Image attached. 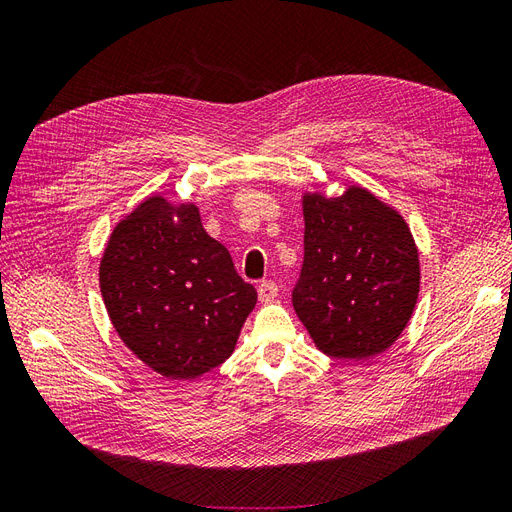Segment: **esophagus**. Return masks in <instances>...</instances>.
<instances>
[{"label": "esophagus", "instance_id": "esophagus-1", "mask_svg": "<svg viewBox=\"0 0 512 512\" xmlns=\"http://www.w3.org/2000/svg\"><path fill=\"white\" fill-rule=\"evenodd\" d=\"M277 284L275 282H271V280H265V282H260L258 284V299L262 301V303H271L275 297H277Z\"/></svg>", "mask_w": 512, "mask_h": 512}]
</instances>
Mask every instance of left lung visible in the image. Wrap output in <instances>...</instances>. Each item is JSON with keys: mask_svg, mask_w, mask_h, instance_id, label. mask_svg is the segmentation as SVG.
I'll list each match as a JSON object with an SVG mask.
<instances>
[{"mask_svg": "<svg viewBox=\"0 0 512 512\" xmlns=\"http://www.w3.org/2000/svg\"><path fill=\"white\" fill-rule=\"evenodd\" d=\"M303 265L292 305L314 344L361 361L389 348L414 312L421 271L401 215L363 188L303 196Z\"/></svg>", "mask_w": 512, "mask_h": 512, "instance_id": "1", "label": "left lung"}]
</instances>
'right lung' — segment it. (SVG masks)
Listing matches in <instances>:
<instances>
[{"label":"right lung","instance_id":"add662e5","mask_svg":"<svg viewBox=\"0 0 512 512\" xmlns=\"http://www.w3.org/2000/svg\"><path fill=\"white\" fill-rule=\"evenodd\" d=\"M178 222H174V218ZM100 290L119 337L158 374L190 380L235 350L256 288L194 205L151 196L121 220L100 262Z\"/></svg>","mask_w":512,"mask_h":512}]
</instances>
